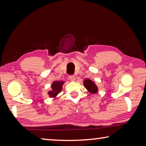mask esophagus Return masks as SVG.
Returning a JSON list of instances; mask_svg holds the SVG:
<instances>
[{
    "label": "esophagus",
    "mask_w": 146,
    "mask_h": 146,
    "mask_svg": "<svg viewBox=\"0 0 146 146\" xmlns=\"http://www.w3.org/2000/svg\"><path fill=\"white\" fill-rule=\"evenodd\" d=\"M69 80H71V81H73V80H75V75H69Z\"/></svg>",
    "instance_id": "esophagus-1"
}]
</instances>
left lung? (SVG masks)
<instances>
[{
    "label": "left lung",
    "mask_w": 146,
    "mask_h": 146,
    "mask_svg": "<svg viewBox=\"0 0 146 146\" xmlns=\"http://www.w3.org/2000/svg\"><path fill=\"white\" fill-rule=\"evenodd\" d=\"M84 85L86 88L91 94H96L98 92V88L95 84V83L90 80L89 78L84 80Z\"/></svg>",
    "instance_id": "left-lung-1"
}]
</instances>
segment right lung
Wrapping results in <instances>:
<instances>
[{
    "label": "right lung",
    "mask_w": 146,
    "mask_h": 146,
    "mask_svg": "<svg viewBox=\"0 0 146 146\" xmlns=\"http://www.w3.org/2000/svg\"><path fill=\"white\" fill-rule=\"evenodd\" d=\"M64 82L62 81H57V80L53 82L51 86L52 90L48 92V95L50 98H54V97L56 96L57 94L61 92L62 89V84H64Z\"/></svg>",
    "instance_id": "1"
}]
</instances>
